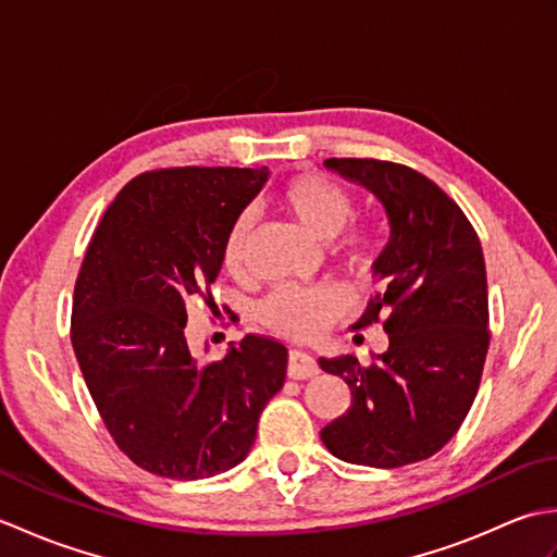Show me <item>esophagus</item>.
Returning <instances> with one entry per match:
<instances>
[{
	"instance_id": "1",
	"label": "esophagus",
	"mask_w": 557,
	"mask_h": 557,
	"mask_svg": "<svg viewBox=\"0 0 557 557\" xmlns=\"http://www.w3.org/2000/svg\"><path fill=\"white\" fill-rule=\"evenodd\" d=\"M287 373L294 381H306V377L318 375V363L311 357L309 351L304 349H292L289 351V363H287Z\"/></svg>"
}]
</instances>
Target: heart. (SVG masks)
<instances>
[{"label":"heart","mask_w":557,"mask_h":557,"mask_svg":"<svg viewBox=\"0 0 557 557\" xmlns=\"http://www.w3.org/2000/svg\"><path fill=\"white\" fill-rule=\"evenodd\" d=\"M280 203L292 212L301 227L318 236L333 239L351 218V198L345 188L321 174H299L280 191ZM256 230V212L242 210L230 224L222 244V260L234 275L246 270L248 242ZM339 251L349 258H366L373 242L363 230H349L339 236ZM351 311L349 292L337 282L321 285H277L258 301L260 323L280 335L313 339L323 335L337 318Z\"/></svg>","instance_id":"1"}]
</instances>
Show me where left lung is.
Instances as JSON below:
<instances>
[{
	"mask_svg": "<svg viewBox=\"0 0 557 557\" xmlns=\"http://www.w3.org/2000/svg\"><path fill=\"white\" fill-rule=\"evenodd\" d=\"M381 200L389 239L373 263L383 289L354 327L383 325L389 347L369 366L318 359L351 389V407L321 431L349 465L395 469L447 445L479 393L491 345L486 263L476 230L429 176L373 158H330Z\"/></svg>",
	"mask_w": 557,
	"mask_h": 557,
	"instance_id": "8db88e82",
	"label": "left lung"
}]
</instances>
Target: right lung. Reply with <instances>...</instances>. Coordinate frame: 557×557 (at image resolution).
I'll return each instance as SVG.
<instances>
[{"label": "right lung", "instance_id": "right-lung-1", "mask_svg": "<svg viewBox=\"0 0 557 557\" xmlns=\"http://www.w3.org/2000/svg\"><path fill=\"white\" fill-rule=\"evenodd\" d=\"M268 170L170 168L128 182L88 244L71 342L116 447L150 474L198 481L246 459L260 411L287 375V347L246 335L222 361L186 345V304L215 313L210 285L232 220Z\"/></svg>", "mask_w": 557, "mask_h": 557}]
</instances>
